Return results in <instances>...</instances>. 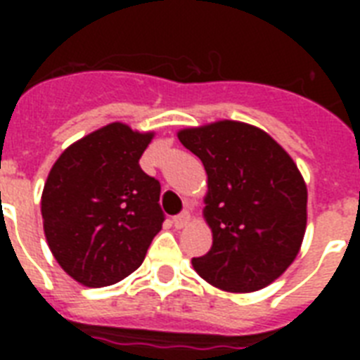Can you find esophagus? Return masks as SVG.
<instances>
[{
	"mask_svg": "<svg viewBox=\"0 0 360 360\" xmlns=\"http://www.w3.org/2000/svg\"><path fill=\"white\" fill-rule=\"evenodd\" d=\"M188 222H191V213H188V211H183V213H179L177 217H174L175 228H183V226H186Z\"/></svg>",
	"mask_w": 360,
	"mask_h": 360,
	"instance_id": "34e87169",
	"label": "esophagus"
}]
</instances>
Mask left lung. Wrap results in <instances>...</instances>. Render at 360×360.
Here are the masks:
<instances>
[{"mask_svg": "<svg viewBox=\"0 0 360 360\" xmlns=\"http://www.w3.org/2000/svg\"><path fill=\"white\" fill-rule=\"evenodd\" d=\"M207 172L205 220L213 246L192 257L196 273L226 291H256L295 259L307 228V185L263 130L219 121L179 132Z\"/></svg>", "mask_w": 360, "mask_h": 360, "instance_id": "left-lung-1", "label": "left lung"}]
</instances>
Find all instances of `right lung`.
<instances>
[{"mask_svg": "<svg viewBox=\"0 0 360 360\" xmlns=\"http://www.w3.org/2000/svg\"><path fill=\"white\" fill-rule=\"evenodd\" d=\"M153 134L106 124L76 141L50 169L41 211L50 250L67 274L89 288L140 267L166 214L160 183L140 168Z\"/></svg>", "mask_w": 360, "mask_h": 360, "instance_id": "add662e5", "label": "right lung"}]
</instances>
